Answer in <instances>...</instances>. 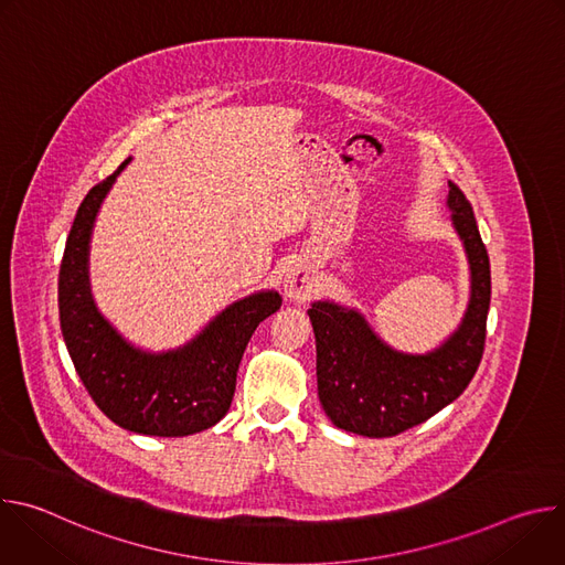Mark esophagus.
<instances>
[{
    "label": "esophagus",
    "instance_id": "esophagus-1",
    "mask_svg": "<svg viewBox=\"0 0 565 565\" xmlns=\"http://www.w3.org/2000/svg\"><path fill=\"white\" fill-rule=\"evenodd\" d=\"M312 270L303 264H295L284 275V292L290 299H303L312 290Z\"/></svg>",
    "mask_w": 565,
    "mask_h": 565
}]
</instances>
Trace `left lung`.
<instances>
[{
  "label": "left lung",
  "mask_w": 565,
  "mask_h": 565,
  "mask_svg": "<svg viewBox=\"0 0 565 565\" xmlns=\"http://www.w3.org/2000/svg\"><path fill=\"white\" fill-rule=\"evenodd\" d=\"M447 207L469 264V301L460 324L427 353L388 347L353 308L312 301L317 395L331 423L366 438L407 431L445 409L471 382L486 347L492 297L490 257L465 194L449 183Z\"/></svg>",
  "instance_id": "obj_1"
}]
</instances>
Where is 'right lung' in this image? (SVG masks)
Masks as SVG:
<instances>
[{
	"label": "right lung",
	"instance_id": "right-lung-1",
	"mask_svg": "<svg viewBox=\"0 0 565 565\" xmlns=\"http://www.w3.org/2000/svg\"><path fill=\"white\" fill-rule=\"evenodd\" d=\"M125 163L79 203L60 266V327L71 362L98 409L142 436H192L230 409L244 351L266 317L279 310L277 290H257L216 312L185 344L147 351L131 344L98 310L89 281L96 216Z\"/></svg>",
	"mask_w": 565,
	"mask_h": 565
}]
</instances>
